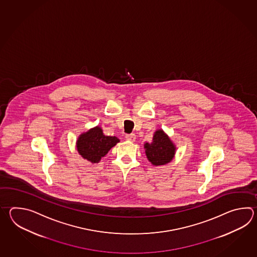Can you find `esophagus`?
Instances as JSON below:
<instances>
[{"instance_id": "1", "label": "esophagus", "mask_w": 257, "mask_h": 257, "mask_svg": "<svg viewBox=\"0 0 257 257\" xmlns=\"http://www.w3.org/2000/svg\"><path fill=\"white\" fill-rule=\"evenodd\" d=\"M126 140L128 142H134L136 141V135L135 134H127L126 135Z\"/></svg>"}]
</instances>
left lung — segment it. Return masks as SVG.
Listing matches in <instances>:
<instances>
[{"label": "left lung", "mask_w": 257, "mask_h": 257, "mask_svg": "<svg viewBox=\"0 0 257 257\" xmlns=\"http://www.w3.org/2000/svg\"><path fill=\"white\" fill-rule=\"evenodd\" d=\"M149 162L154 166L169 164L175 158L176 146L162 128L154 132L153 142L144 143Z\"/></svg>", "instance_id": "obj_1"}]
</instances>
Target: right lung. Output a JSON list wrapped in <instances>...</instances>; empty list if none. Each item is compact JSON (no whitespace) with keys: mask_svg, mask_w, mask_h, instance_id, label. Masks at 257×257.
I'll use <instances>...</instances> for the list:
<instances>
[{"mask_svg":"<svg viewBox=\"0 0 257 257\" xmlns=\"http://www.w3.org/2000/svg\"><path fill=\"white\" fill-rule=\"evenodd\" d=\"M120 142L116 137L105 136L101 126H96L82 132L76 141L77 152L84 160L98 164L111 148Z\"/></svg>","mask_w":257,"mask_h":257,"instance_id":"right-lung-1","label":"right lung"}]
</instances>
